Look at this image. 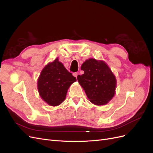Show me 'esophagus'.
<instances>
[{"label": "esophagus", "mask_w": 153, "mask_h": 153, "mask_svg": "<svg viewBox=\"0 0 153 153\" xmlns=\"http://www.w3.org/2000/svg\"><path fill=\"white\" fill-rule=\"evenodd\" d=\"M73 76H74L76 78V77H77V76H78V73H73Z\"/></svg>", "instance_id": "34e87169"}]
</instances>
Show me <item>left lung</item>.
<instances>
[{"instance_id":"obj_1","label":"left lung","mask_w":153,"mask_h":153,"mask_svg":"<svg viewBox=\"0 0 153 153\" xmlns=\"http://www.w3.org/2000/svg\"><path fill=\"white\" fill-rule=\"evenodd\" d=\"M84 71L77 80L85 91L87 98L96 105L108 103L115 94L116 78L104 61L89 59L82 64Z\"/></svg>"}]
</instances>
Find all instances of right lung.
<instances>
[{
  "label": "right lung",
  "mask_w": 153,
  "mask_h": 153,
  "mask_svg": "<svg viewBox=\"0 0 153 153\" xmlns=\"http://www.w3.org/2000/svg\"><path fill=\"white\" fill-rule=\"evenodd\" d=\"M76 80L57 58L41 71L38 80V92L47 104L57 106L65 100L68 88Z\"/></svg>",
  "instance_id": "right-lung-1"
}]
</instances>
